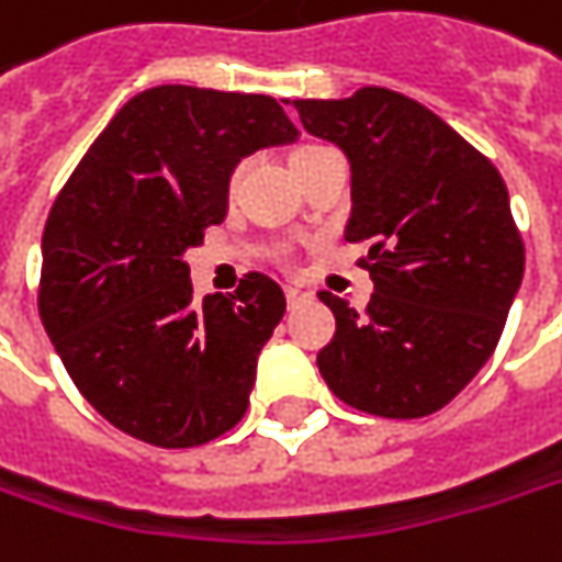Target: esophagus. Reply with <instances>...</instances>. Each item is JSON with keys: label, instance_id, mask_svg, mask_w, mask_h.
Instances as JSON below:
<instances>
[{"label": "esophagus", "instance_id": "obj_1", "mask_svg": "<svg viewBox=\"0 0 562 562\" xmlns=\"http://www.w3.org/2000/svg\"><path fill=\"white\" fill-rule=\"evenodd\" d=\"M284 294H288V306H291V310H296V306H303V303H310V300H313V291L296 288V284H288V288H284Z\"/></svg>", "mask_w": 562, "mask_h": 562}]
</instances>
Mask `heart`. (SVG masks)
<instances>
[{
  "instance_id": "obj_1",
  "label": "heart",
  "mask_w": 562,
  "mask_h": 562,
  "mask_svg": "<svg viewBox=\"0 0 562 562\" xmlns=\"http://www.w3.org/2000/svg\"><path fill=\"white\" fill-rule=\"evenodd\" d=\"M310 151H316V148H303V151H296V155H294V160H296V157H303V155H310Z\"/></svg>"
}]
</instances>
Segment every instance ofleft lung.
<instances>
[{
  "mask_svg": "<svg viewBox=\"0 0 562 562\" xmlns=\"http://www.w3.org/2000/svg\"><path fill=\"white\" fill-rule=\"evenodd\" d=\"M310 135L351 164L345 239H370L367 313L319 291L335 338L316 363L345 405L376 417H427L491 360L525 274L509 192L434 110L389 88L294 100Z\"/></svg>",
  "mask_w": 562,
  "mask_h": 562,
  "instance_id": "obj_1",
  "label": "left lung"
}]
</instances>
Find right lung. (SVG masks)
<instances>
[{
	"instance_id": "add662e5",
	"label": "right lung",
	"mask_w": 562,
	"mask_h": 562,
	"mask_svg": "<svg viewBox=\"0 0 562 562\" xmlns=\"http://www.w3.org/2000/svg\"><path fill=\"white\" fill-rule=\"evenodd\" d=\"M300 132L266 94L157 85L81 157L43 231L41 319L71 382L123 434L189 449L237 427L284 291L249 271L192 296L186 252L227 214L243 157Z\"/></svg>"
}]
</instances>
